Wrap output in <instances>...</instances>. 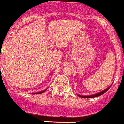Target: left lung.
<instances>
[{"mask_svg": "<svg viewBox=\"0 0 124 124\" xmlns=\"http://www.w3.org/2000/svg\"><path fill=\"white\" fill-rule=\"evenodd\" d=\"M109 89V88H106V90H103V91H102V92H99V93H97L95 94V95H88V96H83V95H78V96L79 97H82V98H93V97H99V96L101 95H102V94H104V93H106V92L108 91V90Z\"/></svg>", "mask_w": 124, "mask_h": 124, "instance_id": "8db88e82", "label": "left lung"}]
</instances>
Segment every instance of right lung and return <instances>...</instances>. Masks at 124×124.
Wrapping results in <instances>:
<instances>
[{
    "label": "right lung",
    "mask_w": 124,
    "mask_h": 124,
    "mask_svg": "<svg viewBox=\"0 0 124 124\" xmlns=\"http://www.w3.org/2000/svg\"><path fill=\"white\" fill-rule=\"evenodd\" d=\"M46 90H43V91H41V92H36V93H32V94H40V93H43V92H45V91H46Z\"/></svg>",
    "instance_id": "obj_1"
}]
</instances>
